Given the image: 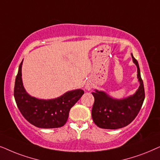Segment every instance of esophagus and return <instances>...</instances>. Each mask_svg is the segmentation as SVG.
Segmentation results:
<instances>
[{"mask_svg": "<svg viewBox=\"0 0 160 160\" xmlns=\"http://www.w3.org/2000/svg\"><path fill=\"white\" fill-rule=\"evenodd\" d=\"M86 89H88V90H90V89L91 88V86H86Z\"/></svg>", "mask_w": 160, "mask_h": 160, "instance_id": "1", "label": "esophagus"}]
</instances>
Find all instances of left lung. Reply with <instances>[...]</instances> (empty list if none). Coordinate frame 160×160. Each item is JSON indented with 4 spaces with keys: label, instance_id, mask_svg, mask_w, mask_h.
I'll list each match as a JSON object with an SVG mask.
<instances>
[{
    "label": "left lung",
    "instance_id": "1",
    "mask_svg": "<svg viewBox=\"0 0 160 160\" xmlns=\"http://www.w3.org/2000/svg\"><path fill=\"white\" fill-rule=\"evenodd\" d=\"M132 58L138 68V78L140 82L138 90L132 96L123 99H115L103 91L92 92L94 97L91 116L93 122L102 129H116L129 124L138 116L145 99V90L140 76V68L136 59Z\"/></svg>",
    "mask_w": 160,
    "mask_h": 160
}]
</instances>
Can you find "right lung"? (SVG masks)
Returning a JSON list of instances; mask_svg holds the SVG:
<instances>
[{
  "instance_id": "1",
  "label": "right lung",
  "mask_w": 160,
  "mask_h": 160,
  "mask_svg": "<svg viewBox=\"0 0 160 160\" xmlns=\"http://www.w3.org/2000/svg\"><path fill=\"white\" fill-rule=\"evenodd\" d=\"M22 61L16 77L14 96L23 117L39 128L52 129L63 127L67 121L71 108L80 99L84 91L82 89L70 91L60 97L49 100L31 97L22 85Z\"/></svg>"
}]
</instances>
